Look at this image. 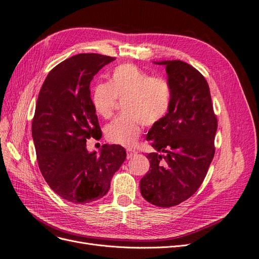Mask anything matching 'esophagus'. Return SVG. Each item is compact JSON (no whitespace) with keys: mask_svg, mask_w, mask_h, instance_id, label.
Here are the masks:
<instances>
[{"mask_svg":"<svg viewBox=\"0 0 259 259\" xmlns=\"http://www.w3.org/2000/svg\"><path fill=\"white\" fill-rule=\"evenodd\" d=\"M135 155H137L136 151H133V149H127V158H128V159H129V158H132Z\"/></svg>","mask_w":259,"mask_h":259,"instance_id":"obj_1","label":"esophagus"}]
</instances>
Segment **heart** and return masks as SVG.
<instances>
[{
	"label": "heart",
	"mask_w": 259,
	"mask_h": 259,
	"mask_svg": "<svg viewBox=\"0 0 259 259\" xmlns=\"http://www.w3.org/2000/svg\"><path fill=\"white\" fill-rule=\"evenodd\" d=\"M118 99L124 100L122 110L126 113L107 124L105 136L111 143L132 146L143 123L155 126L166 117L173 88L163 76H153L136 64L122 63L112 70L108 82H97L91 91V104L103 118L114 114Z\"/></svg>",
	"instance_id": "b5f03b06"
}]
</instances>
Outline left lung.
Returning a JSON list of instances; mask_svg holds the SVG:
<instances>
[{
  "mask_svg": "<svg viewBox=\"0 0 259 259\" xmlns=\"http://www.w3.org/2000/svg\"><path fill=\"white\" fill-rule=\"evenodd\" d=\"M158 64L165 65L173 101L166 117L152 127L146 139L165 154L146 156L151 166L140 189L149 203L170 207L190 198L202 184L215 154L218 117L201 73L181 60Z\"/></svg>",
  "mask_w": 259,
  "mask_h": 259,
  "instance_id": "obj_1",
  "label": "left lung"
}]
</instances>
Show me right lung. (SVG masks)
Returning <instances> with one entry per match:
<instances>
[{"instance_id":"add662e5","label":"right lung","mask_w":259,"mask_h":259,"mask_svg":"<svg viewBox=\"0 0 259 259\" xmlns=\"http://www.w3.org/2000/svg\"><path fill=\"white\" fill-rule=\"evenodd\" d=\"M115 58L78 54L48 73L32 120L38 168L57 195L73 203L102 198L126 159L120 145H103L101 154L87 151L86 142L100 140L102 131L91 104L90 82Z\"/></svg>"}]
</instances>
